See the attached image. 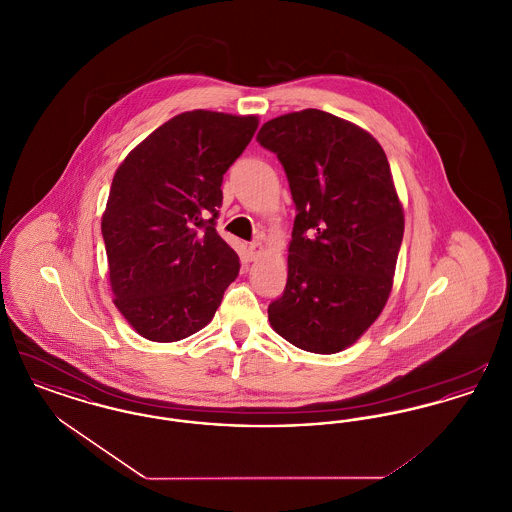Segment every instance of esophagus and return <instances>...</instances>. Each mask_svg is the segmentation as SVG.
I'll return each instance as SVG.
<instances>
[{
	"label": "esophagus",
	"mask_w": 512,
	"mask_h": 512,
	"mask_svg": "<svg viewBox=\"0 0 512 512\" xmlns=\"http://www.w3.org/2000/svg\"><path fill=\"white\" fill-rule=\"evenodd\" d=\"M261 253H263V245L259 244V242H253V244H249V247H247L249 261H255Z\"/></svg>",
	"instance_id": "1"
}]
</instances>
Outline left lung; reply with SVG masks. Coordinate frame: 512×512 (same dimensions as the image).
I'll list each match as a JSON object with an SVG mask.
<instances>
[{
	"label": "left lung",
	"mask_w": 512,
	"mask_h": 512,
	"mask_svg": "<svg viewBox=\"0 0 512 512\" xmlns=\"http://www.w3.org/2000/svg\"><path fill=\"white\" fill-rule=\"evenodd\" d=\"M257 142L282 163L297 209L270 326L303 351L338 353L380 317L393 286L405 215L388 157L361 126L320 109L265 122Z\"/></svg>",
	"instance_id": "obj_1"
}]
</instances>
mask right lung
I'll list each match as a JSON object with an SVG mask.
<instances>
[{"label":"right lung","mask_w":512,"mask_h":512,"mask_svg":"<svg viewBox=\"0 0 512 512\" xmlns=\"http://www.w3.org/2000/svg\"><path fill=\"white\" fill-rule=\"evenodd\" d=\"M259 119L186 111L153 130L113 176L101 234L113 303L146 340L178 341L205 328L240 259L217 230L222 176Z\"/></svg>","instance_id":"right-lung-1"}]
</instances>
